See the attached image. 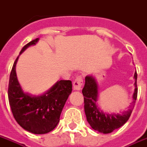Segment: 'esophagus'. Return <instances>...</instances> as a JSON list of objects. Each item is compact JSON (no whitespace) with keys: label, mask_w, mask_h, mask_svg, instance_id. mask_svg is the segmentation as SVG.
Listing matches in <instances>:
<instances>
[{"label":"esophagus","mask_w":147,"mask_h":147,"mask_svg":"<svg viewBox=\"0 0 147 147\" xmlns=\"http://www.w3.org/2000/svg\"><path fill=\"white\" fill-rule=\"evenodd\" d=\"M83 85V80H82V77H78L75 82H73V88L74 90H80L82 89V87Z\"/></svg>","instance_id":"esophagus-1"}]
</instances>
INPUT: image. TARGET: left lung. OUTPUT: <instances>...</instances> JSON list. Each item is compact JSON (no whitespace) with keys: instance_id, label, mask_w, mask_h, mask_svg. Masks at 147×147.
<instances>
[{"instance_id":"left-lung-1","label":"left lung","mask_w":147,"mask_h":147,"mask_svg":"<svg viewBox=\"0 0 147 147\" xmlns=\"http://www.w3.org/2000/svg\"><path fill=\"white\" fill-rule=\"evenodd\" d=\"M134 91L133 94V100L126 111L116 113H107L100 108L98 105L99 91L98 84L96 78L92 75H88L85 77V84L82 90L84 96V113L88 123L93 129L103 134H109L114 130L118 129L125 125L129 119L133 109L134 107L135 101L138 96L137 88V72H134Z\"/></svg>"}]
</instances>
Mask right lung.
Segmentation results:
<instances>
[{
	"label": "right lung",
	"instance_id": "obj_1",
	"mask_svg": "<svg viewBox=\"0 0 147 147\" xmlns=\"http://www.w3.org/2000/svg\"><path fill=\"white\" fill-rule=\"evenodd\" d=\"M38 40L39 38H36L25 45L20 55L28 47L36 45ZM19 57L12 68L8 87V99L14 119L23 129L30 133H48L59 123L62 110L72 90L71 82L58 81L47 91L37 96L25 92L16 71Z\"/></svg>",
	"mask_w": 147,
	"mask_h": 147
}]
</instances>
